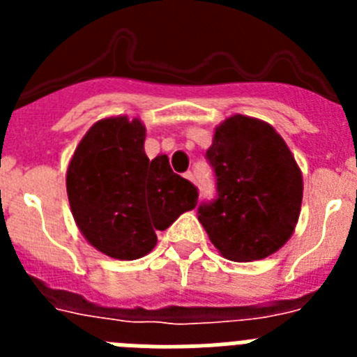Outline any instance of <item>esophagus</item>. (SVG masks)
I'll list each match as a JSON object with an SVG mask.
<instances>
[{
    "mask_svg": "<svg viewBox=\"0 0 357 357\" xmlns=\"http://www.w3.org/2000/svg\"><path fill=\"white\" fill-rule=\"evenodd\" d=\"M185 178H188V181H191V182H195V175H193V173H191V172H188V173H185Z\"/></svg>",
    "mask_w": 357,
    "mask_h": 357,
    "instance_id": "obj_1",
    "label": "esophagus"
}]
</instances>
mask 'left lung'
Here are the masks:
<instances>
[{
    "label": "left lung",
    "instance_id": "8db88e82",
    "mask_svg": "<svg viewBox=\"0 0 357 357\" xmlns=\"http://www.w3.org/2000/svg\"><path fill=\"white\" fill-rule=\"evenodd\" d=\"M206 159L216 181L198 222L223 257L264 259L289 239L301 214L302 175L284 139L268 123L232 116L216 128Z\"/></svg>",
    "mask_w": 357,
    "mask_h": 357
}]
</instances>
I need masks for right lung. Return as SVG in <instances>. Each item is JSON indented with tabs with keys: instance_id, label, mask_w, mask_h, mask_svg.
<instances>
[{
	"instance_id": "add662e5",
	"label": "right lung",
	"mask_w": 357,
	"mask_h": 357,
	"mask_svg": "<svg viewBox=\"0 0 357 357\" xmlns=\"http://www.w3.org/2000/svg\"><path fill=\"white\" fill-rule=\"evenodd\" d=\"M139 119L94 123L68 168V197L87 241L116 259H139L155 247V230L168 229L198 204V188L173 173L166 155L144 153Z\"/></svg>"
}]
</instances>
